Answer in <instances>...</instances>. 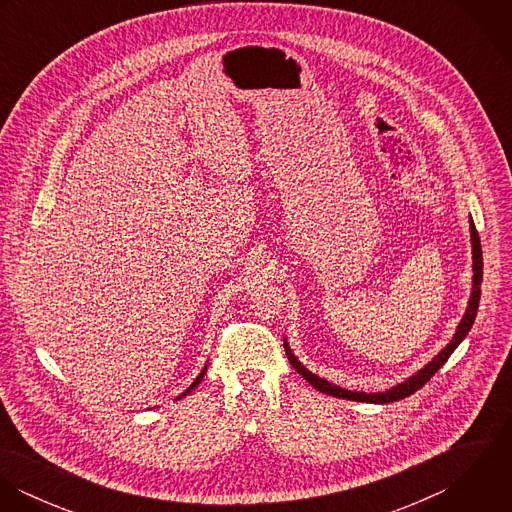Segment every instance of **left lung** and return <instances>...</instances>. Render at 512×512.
<instances>
[{
	"label": "left lung",
	"mask_w": 512,
	"mask_h": 512,
	"mask_svg": "<svg viewBox=\"0 0 512 512\" xmlns=\"http://www.w3.org/2000/svg\"><path fill=\"white\" fill-rule=\"evenodd\" d=\"M469 232H471V258H473L471 295H469L465 313H463V317H461V321H459L451 341L439 351L438 355L430 363H426L420 370H416L414 374L404 378L402 382L386 388L384 392H357V390L341 388V386H337V384H333V382L313 374L311 370H307L305 366L297 361V357L293 355L292 349H290V343L284 339V349H286V355L290 359V365L295 368V372L301 374L315 390H319V392H323L327 396H335V398H343V400H355V402H366V404H390V402L402 400V398L414 394L416 390H420L438 372L439 368L445 365V361L459 347V343L467 337V333L471 331V327L475 323V315H477L479 299H481V282H483V252H481V240H479V234L475 230V224H473L471 215H469Z\"/></svg>",
	"instance_id": "left-lung-1"
}]
</instances>
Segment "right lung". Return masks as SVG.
<instances>
[{"mask_svg": "<svg viewBox=\"0 0 512 512\" xmlns=\"http://www.w3.org/2000/svg\"><path fill=\"white\" fill-rule=\"evenodd\" d=\"M207 365H209V363H207ZM207 365L203 366V370H201V372H199V376H197V378H195V380H193V382H191V386H189V388H187V390H185V392H181V394H179V396H177V398H175V400H181V398H185V396H189V394H191V392H193V390H195V388H197V386H199V384H201V380H203V378H205V372H207Z\"/></svg>", "mask_w": 512, "mask_h": 512, "instance_id": "1", "label": "right lung"}]
</instances>
